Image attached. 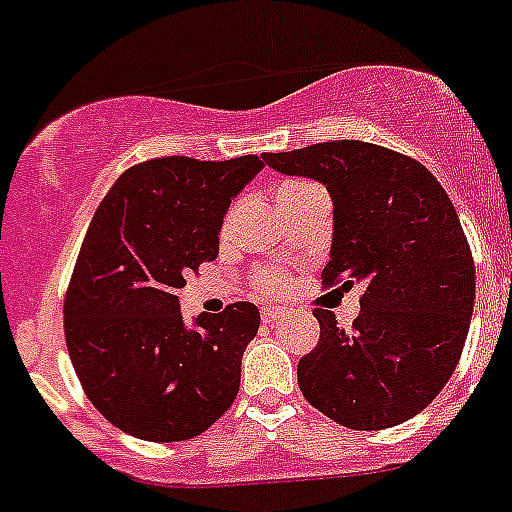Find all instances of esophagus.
Wrapping results in <instances>:
<instances>
[{
  "instance_id": "esophagus-1",
  "label": "esophagus",
  "mask_w": 512,
  "mask_h": 512,
  "mask_svg": "<svg viewBox=\"0 0 512 512\" xmlns=\"http://www.w3.org/2000/svg\"><path fill=\"white\" fill-rule=\"evenodd\" d=\"M261 314H264L266 324H274V321H279V319H284V316H289V311H286V309H264V311H261Z\"/></svg>"
}]
</instances>
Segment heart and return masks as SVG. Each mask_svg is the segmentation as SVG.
Instances as JSON below:
<instances>
[{"label": "heart", "mask_w": 512, "mask_h": 512, "mask_svg": "<svg viewBox=\"0 0 512 512\" xmlns=\"http://www.w3.org/2000/svg\"><path fill=\"white\" fill-rule=\"evenodd\" d=\"M301 186H311L309 180H291V183H284L279 191V196H286V193L296 191V188ZM251 284L256 286L259 291H264V294L269 296H276L281 294V291L286 289V284H289V279H286V274L281 269H274V266H269V269H259L256 274H253Z\"/></svg>", "instance_id": "obj_1"}]
</instances>
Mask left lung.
Instances as JSON below:
<instances>
[{"mask_svg": "<svg viewBox=\"0 0 512 512\" xmlns=\"http://www.w3.org/2000/svg\"><path fill=\"white\" fill-rule=\"evenodd\" d=\"M264 160L324 183L334 201V243L321 284H362L352 329L329 309H314L321 332L299 359L301 394L349 430L407 422L452 377L470 329L475 264L455 206L425 165L364 140Z\"/></svg>", "mask_w": 512, "mask_h": 512, "instance_id": "obj_1", "label": "left lung"}]
</instances>
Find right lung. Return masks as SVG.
Listing matches in <instances>:
<instances>
[{
  "mask_svg": "<svg viewBox=\"0 0 512 512\" xmlns=\"http://www.w3.org/2000/svg\"><path fill=\"white\" fill-rule=\"evenodd\" d=\"M261 168L259 155L145 160L92 216L67 284L65 342L87 399L128 435L191 440L236 399L259 309L236 301L186 326L175 291L216 259L223 213Z\"/></svg>",
  "mask_w": 512,
  "mask_h": 512,
  "instance_id": "add662e5",
  "label": "right lung"
}]
</instances>
